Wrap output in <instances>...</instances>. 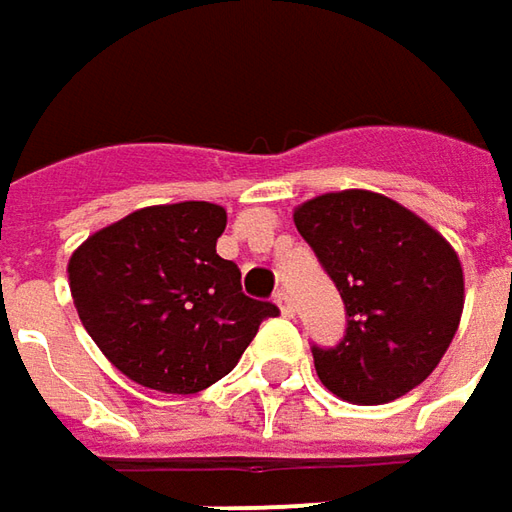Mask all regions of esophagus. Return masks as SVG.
Wrapping results in <instances>:
<instances>
[{
    "instance_id": "esophagus-1",
    "label": "esophagus",
    "mask_w": 512,
    "mask_h": 512,
    "mask_svg": "<svg viewBox=\"0 0 512 512\" xmlns=\"http://www.w3.org/2000/svg\"><path fill=\"white\" fill-rule=\"evenodd\" d=\"M276 304H279V310L284 318H293V315H296L293 298H290V293H287V290H279V293H276Z\"/></svg>"
}]
</instances>
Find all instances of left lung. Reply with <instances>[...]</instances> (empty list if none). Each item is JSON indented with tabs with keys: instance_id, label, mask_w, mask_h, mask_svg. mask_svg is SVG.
Returning <instances> with one entry per match:
<instances>
[{
	"instance_id": "left-lung-1",
	"label": "left lung",
	"mask_w": 512,
	"mask_h": 512,
	"mask_svg": "<svg viewBox=\"0 0 512 512\" xmlns=\"http://www.w3.org/2000/svg\"><path fill=\"white\" fill-rule=\"evenodd\" d=\"M296 228L335 281L344 338L312 344L315 372L346 403L397 400L437 369L465 304L454 248L420 216L372 191L304 202Z\"/></svg>"
}]
</instances>
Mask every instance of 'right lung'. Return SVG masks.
Returning a JSON list of instances; mask_svg holds the SVG:
<instances>
[{
	"instance_id": "right-lung-1",
	"label": "right lung",
	"mask_w": 512,
	"mask_h": 512,
	"mask_svg": "<svg viewBox=\"0 0 512 512\" xmlns=\"http://www.w3.org/2000/svg\"><path fill=\"white\" fill-rule=\"evenodd\" d=\"M225 208L154 205L92 233L70 259L81 324L129 380L166 394L208 389L239 363L273 301L242 293L239 267L216 253Z\"/></svg>"
}]
</instances>
